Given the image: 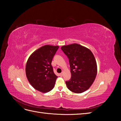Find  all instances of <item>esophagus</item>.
<instances>
[{"label": "esophagus", "instance_id": "1", "mask_svg": "<svg viewBox=\"0 0 121 121\" xmlns=\"http://www.w3.org/2000/svg\"><path fill=\"white\" fill-rule=\"evenodd\" d=\"M63 73H60V77H62V76H63Z\"/></svg>", "mask_w": 121, "mask_h": 121}]
</instances>
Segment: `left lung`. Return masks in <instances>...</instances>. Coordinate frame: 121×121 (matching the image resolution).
<instances>
[{
	"instance_id": "obj_1",
	"label": "left lung",
	"mask_w": 121,
	"mask_h": 121,
	"mask_svg": "<svg viewBox=\"0 0 121 121\" xmlns=\"http://www.w3.org/2000/svg\"><path fill=\"white\" fill-rule=\"evenodd\" d=\"M61 50L69 58L71 78L65 81L72 92L80 93L89 88L97 74V64L91 50L78 44L63 46Z\"/></svg>"
}]
</instances>
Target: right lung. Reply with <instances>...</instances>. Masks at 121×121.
Segmentation results:
<instances>
[{"instance_id":"1","label":"right lung","mask_w":121,"mask_h":121,"mask_svg":"<svg viewBox=\"0 0 121 121\" xmlns=\"http://www.w3.org/2000/svg\"><path fill=\"white\" fill-rule=\"evenodd\" d=\"M59 47L46 45L33 53L27 60L26 74L29 83L40 92H48L54 87L57 76L52 61Z\"/></svg>"}]
</instances>
